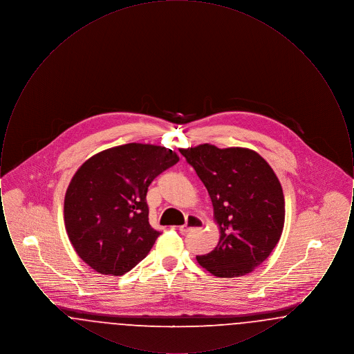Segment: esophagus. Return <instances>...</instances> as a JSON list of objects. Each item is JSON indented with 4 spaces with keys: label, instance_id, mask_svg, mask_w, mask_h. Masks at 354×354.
<instances>
[{
    "label": "esophagus",
    "instance_id": "obj_1",
    "mask_svg": "<svg viewBox=\"0 0 354 354\" xmlns=\"http://www.w3.org/2000/svg\"><path fill=\"white\" fill-rule=\"evenodd\" d=\"M202 227L203 220L201 218H198L195 215H188L187 219H185V224L179 227V232L180 234H187V232H189L192 230H199Z\"/></svg>",
    "mask_w": 354,
    "mask_h": 354
}]
</instances>
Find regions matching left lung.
<instances>
[{
	"label": "left lung",
	"instance_id": "left-lung-1",
	"mask_svg": "<svg viewBox=\"0 0 354 354\" xmlns=\"http://www.w3.org/2000/svg\"><path fill=\"white\" fill-rule=\"evenodd\" d=\"M180 153L205 185L220 239L214 251L196 256L218 277H239L267 260L286 220L281 185L264 158L250 149H219L209 143Z\"/></svg>",
	"mask_w": 354,
	"mask_h": 354
}]
</instances>
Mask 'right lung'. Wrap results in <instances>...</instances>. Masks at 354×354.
I'll use <instances>...</instances> for the list:
<instances>
[{"instance_id": "obj_1", "label": "right lung", "mask_w": 354, "mask_h": 354, "mask_svg": "<svg viewBox=\"0 0 354 354\" xmlns=\"http://www.w3.org/2000/svg\"><path fill=\"white\" fill-rule=\"evenodd\" d=\"M179 162L163 146L127 143L98 152L68 183L64 219L77 254L102 274L122 276L143 260L160 235L149 223L152 180Z\"/></svg>"}]
</instances>
